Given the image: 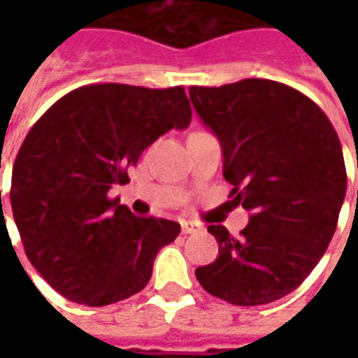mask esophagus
<instances>
[{
	"label": "esophagus",
	"mask_w": 358,
	"mask_h": 358,
	"mask_svg": "<svg viewBox=\"0 0 358 358\" xmlns=\"http://www.w3.org/2000/svg\"><path fill=\"white\" fill-rule=\"evenodd\" d=\"M180 226H182V232L184 234H195L197 230H201V226L197 224V222H189V220H182Z\"/></svg>",
	"instance_id": "obj_1"
}]
</instances>
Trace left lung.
<instances>
[{
	"label": "left lung",
	"instance_id": "left-lung-1",
	"mask_svg": "<svg viewBox=\"0 0 358 358\" xmlns=\"http://www.w3.org/2000/svg\"><path fill=\"white\" fill-rule=\"evenodd\" d=\"M189 99L222 145L232 203L251 210L240 238L207 228L218 257L195 276L232 305L272 303L303 284L336 232L347 189L338 134L313 99L282 82L192 86Z\"/></svg>",
	"mask_w": 358,
	"mask_h": 358
}]
</instances>
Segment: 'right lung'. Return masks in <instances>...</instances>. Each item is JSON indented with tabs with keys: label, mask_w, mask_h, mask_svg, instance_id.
Wrapping results in <instances>:
<instances>
[{
	"label": "right lung",
	"mask_w": 358,
	"mask_h": 358,
	"mask_svg": "<svg viewBox=\"0 0 358 358\" xmlns=\"http://www.w3.org/2000/svg\"><path fill=\"white\" fill-rule=\"evenodd\" d=\"M192 107L182 86L90 84L63 95L20 145L11 207L28 261L63 297L88 307L128 299L148 285L159 249L178 222L136 217L109 199L128 166Z\"/></svg>",
	"instance_id": "1"
}]
</instances>
